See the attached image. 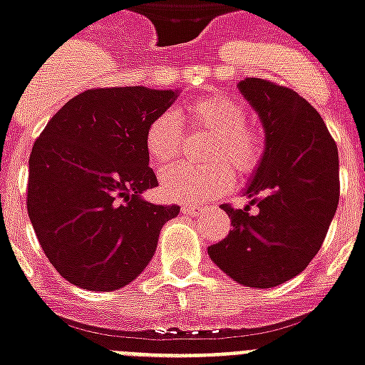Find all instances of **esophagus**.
Listing matches in <instances>:
<instances>
[{
    "label": "esophagus",
    "mask_w": 365,
    "mask_h": 365,
    "mask_svg": "<svg viewBox=\"0 0 365 365\" xmlns=\"http://www.w3.org/2000/svg\"><path fill=\"white\" fill-rule=\"evenodd\" d=\"M182 212L187 213V215H197V213H200V208H195V206H183Z\"/></svg>",
    "instance_id": "obj_1"
}]
</instances>
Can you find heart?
<instances>
[{"label":"heart","mask_w":365,"mask_h":365,"mask_svg":"<svg viewBox=\"0 0 365 365\" xmlns=\"http://www.w3.org/2000/svg\"><path fill=\"white\" fill-rule=\"evenodd\" d=\"M192 129L210 131L206 167L178 165L161 178V189L178 202H208L232 185V170L250 176L264 157V136L247 123V108L242 101L225 93H208L189 101L183 108ZM183 127L174 114H159L144 133V148L155 165H170L182 152Z\"/></svg>","instance_id":"b5f03b06"}]
</instances>
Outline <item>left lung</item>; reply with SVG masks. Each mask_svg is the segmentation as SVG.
<instances>
[{"instance_id": "1", "label": "left lung", "mask_w": 365, "mask_h": 365, "mask_svg": "<svg viewBox=\"0 0 365 365\" xmlns=\"http://www.w3.org/2000/svg\"><path fill=\"white\" fill-rule=\"evenodd\" d=\"M240 91L259 112L266 150L244 210L223 204L232 230L210 259L242 285L269 289L307 268L339 202V157L321 114L294 90L245 78Z\"/></svg>"}]
</instances>
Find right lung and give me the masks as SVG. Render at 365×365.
I'll return each instance as SVG.
<instances>
[{
    "instance_id": "right-lung-1",
    "label": "right lung",
    "mask_w": 365,
    "mask_h": 365,
    "mask_svg": "<svg viewBox=\"0 0 365 365\" xmlns=\"http://www.w3.org/2000/svg\"><path fill=\"white\" fill-rule=\"evenodd\" d=\"M176 99L142 86L91 88L65 103L29 155L28 213L61 277L108 292L136 279L180 206L146 202L157 187L144 133Z\"/></svg>"
}]
</instances>
